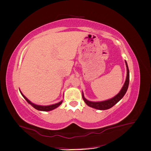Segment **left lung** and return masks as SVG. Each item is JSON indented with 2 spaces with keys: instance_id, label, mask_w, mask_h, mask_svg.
Returning <instances> with one entry per match:
<instances>
[{
  "instance_id": "1",
  "label": "left lung",
  "mask_w": 151,
  "mask_h": 151,
  "mask_svg": "<svg viewBox=\"0 0 151 151\" xmlns=\"http://www.w3.org/2000/svg\"><path fill=\"white\" fill-rule=\"evenodd\" d=\"M125 63H126V65L127 67V76H126V81H125L124 86L122 88L121 90L120 91V92L111 99H108V100H106V101H101V102H92V101H88L87 99H86L85 97H84L83 92H82L83 100L88 106H90V107H91L95 109H99V110H106V109L112 108L114 105H115L117 102L122 99V97L124 96V95L126 93L128 86H129V70L126 61H125Z\"/></svg>"
}]
</instances>
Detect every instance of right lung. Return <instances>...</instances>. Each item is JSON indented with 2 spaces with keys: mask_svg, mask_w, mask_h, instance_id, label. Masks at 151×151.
Masks as SVG:
<instances>
[{
  "mask_svg": "<svg viewBox=\"0 0 151 151\" xmlns=\"http://www.w3.org/2000/svg\"><path fill=\"white\" fill-rule=\"evenodd\" d=\"M20 91V93L22 94V96L24 97V98L25 99V100H26V101L28 102V103L29 104H31L33 108H35V109H36L37 110H39V111H51V110H52V109H55V108H58V106H60L61 104V103H62V102H63V101H60V102H58V103H56V104H52V105H49V106H40V105H36V104H33L32 102H31L29 100H28V99L25 97L24 95H23V93L21 92V91Z\"/></svg>",
  "mask_w": 151,
  "mask_h": 151,
  "instance_id": "right-lung-1",
  "label": "right lung"
}]
</instances>
